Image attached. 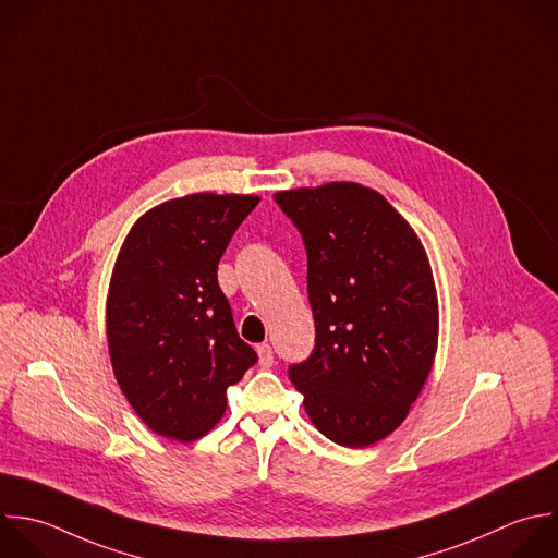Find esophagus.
Masks as SVG:
<instances>
[{"label":"esophagus","instance_id":"1","mask_svg":"<svg viewBox=\"0 0 558 558\" xmlns=\"http://www.w3.org/2000/svg\"><path fill=\"white\" fill-rule=\"evenodd\" d=\"M256 352H258V361H260V367H271L274 365V350L269 343H260L256 345Z\"/></svg>","mask_w":558,"mask_h":558}]
</instances>
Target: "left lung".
I'll return each instance as SVG.
<instances>
[{"instance_id":"left-lung-1","label":"left lung","mask_w":558,"mask_h":558,"mask_svg":"<svg viewBox=\"0 0 558 558\" xmlns=\"http://www.w3.org/2000/svg\"><path fill=\"white\" fill-rule=\"evenodd\" d=\"M308 260L315 348L289 367L317 430L345 448L391 435L437 352V293L426 252L374 189L332 182L274 195Z\"/></svg>"}]
</instances>
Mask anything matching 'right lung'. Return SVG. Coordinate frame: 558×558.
Segmentation results:
<instances>
[{"instance_id": "1", "label": "right lung", "mask_w": 558, "mask_h": 558, "mask_svg": "<svg viewBox=\"0 0 558 558\" xmlns=\"http://www.w3.org/2000/svg\"><path fill=\"white\" fill-rule=\"evenodd\" d=\"M254 195L195 193L145 213L108 291L114 378L136 415L167 439L193 441L226 411V391L258 361L236 332L217 265Z\"/></svg>"}]
</instances>
